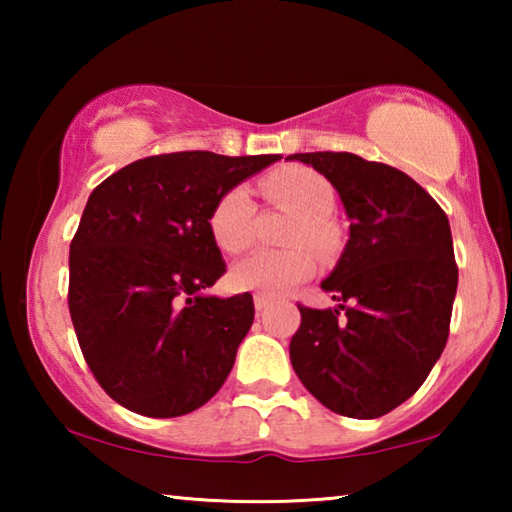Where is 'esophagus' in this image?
I'll list each match as a JSON object with an SVG mask.
<instances>
[{
    "instance_id": "obj_1",
    "label": "esophagus",
    "mask_w": 512,
    "mask_h": 512,
    "mask_svg": "<svg viewBox=\"0 0 512 512\" xmlns=\"http://www.w3.org/2000/svg\"><path fill=\"white\" fill-rule=\"evenodd\" d=\"M271 298H266V296H262V293H257L255 296V309H257V314H262V311H266L268 307H271Z\"/></svg>"
}]
</instances>
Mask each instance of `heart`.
Wrapping results in <instances>:
<instances>
[{"instance_id":"b5f03b06","label":"heart","mask_w":512,"mask_h":512,"mask_svg":"<svg viewBox=\"0 0 512 512\" xmlns=\"http://www.w3.org/2000/svg\"><path fill=\"white\" fill-rule=\"evenodd\" d=\"M262 192L273 203L300 214L293 225L289 250H255L232 266L230 282L239 291H259L264 296H284L296 284L316 273V255L305 244L325 250L334 232L329 216L336 210V194L325 176L307 167H289L262 180ZM257 205L246 185L230 187L210 214V232L225 253H241L255 239Z\"/></svg>"}]
</instances>
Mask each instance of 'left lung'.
Segmentation results:
<instances>
[{
    "mask_svg": "<svg viewBox=\"0 0 512 512\" xmlns=\"http://www.w3.org/2000/svg\"><path fill=\"white\" fill-rule=\"evenodd\" d=\"M339 192L350 239L320 284L339 307L298 305L291 366L329 411L381 418L418 391L440 359L458 284L452 230L433 198L384 162L293 153Z\"/></svg>",
    "mask_w": 512,
    "mask_h": 512,
    "instance_id": "1",
    "label": "left lung"
}]
</instances>
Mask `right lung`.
Returning <instances> with one entry per match:
<instances>
[{"instance_id": "obj_1", "label": "right lung", "mask_w": 512, "mask_h": 512, "mask_svg": "<svg viewBox=\"0 0 512 512\" xmlns=\"http://www.w3.org/2000/svg\"><path fill=\"white\" fill-rule=\"evenodd\" d=\"M275 160L162 153L94 187L69 244L67 305L85 363L124 409L178 418L230 375L255 305L250 293H203L225 273L210 214Z\"/></svg>"}]
</instances>
